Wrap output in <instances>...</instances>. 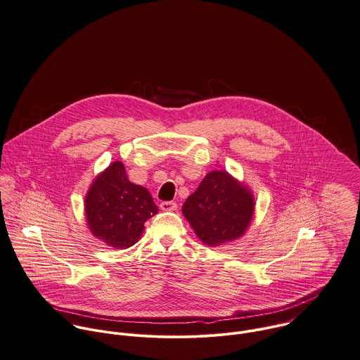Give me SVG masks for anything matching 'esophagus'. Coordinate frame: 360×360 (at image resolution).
I'll return each instance as SVG.
<instances>
[{"label": "esophagus", "mask_w": 360, "mask_h": 360, "mask_svg": "<svg viewBox=\"0 0 360 360\" xmlns=\"http://www.w3.org/2000/svg\"><path fill=\"white\" fill-rule=\"evenodd\" d=\"M160 207H161V210H164V212H174V210H176V203L175 202H162L161 205H160Z\"/></svg>", "instance_id": "1"}]
</instances>
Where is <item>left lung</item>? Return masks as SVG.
<instances>
[{"label": "left lung", "mask_w": 360, "mask_h": 360, "mask_svg": "<svg viewBox=\"0 0 360 360\" xmlns=\"http://www.w3.org/2000/svg\"><path fill=\"white\" fill-rule=\"evenodd\" d=\"M254 195L226 171H212L185 200L182 213L199 240L219 247L244 236L254 216Z\"/></svg>", "instance_id": "obj_1"}]
</instances>
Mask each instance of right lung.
<instances>
[{
  "label": "right lung",
  "instance_id": "add662e5",
  "mask_svg": "<svg viewBox=\"0 0 360 360\" xmlns=\"http://www.w3.org/2000/svg\"><path fill=\"white\" fill-rule=\"evenodd\" d=\"M158 213L150 192L131 184L124 165L112 162L92 182L85 196V217L92 236L116 250L134 245L144 223Z\"/></svg>",
  "mask_w": 360,
  "mask_h": 360
}]
</instances>
